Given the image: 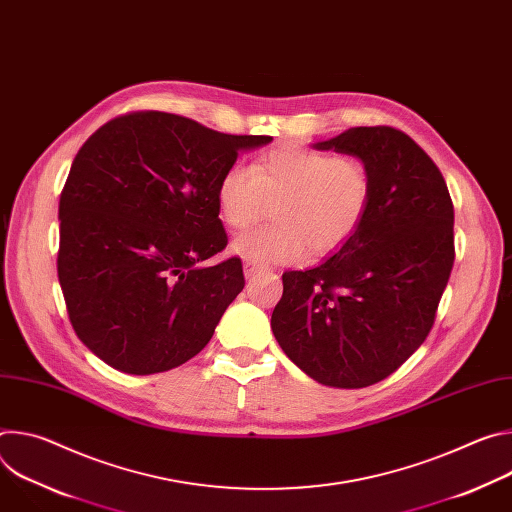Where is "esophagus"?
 Returning <instances> with one entry per match:
<instances>
[{"label":"esophagus","instance_id":"1","mask_svg":"<svg viewBox=\"0 0 512 512\" xmlns=\"http://www.w3.org/2000/svg\"><path fill=\"white\" fill-rule=\"evenodd\" d=\"M243 269H245V277H253L255 273L263 271V265H259L257 261H251V259H245L243 263Z\"/></svg>","mask_w":512,"mask_h":512}]
</instances>
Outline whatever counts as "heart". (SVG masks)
Listing matches in <instances>:
<instances>
[{
    "label": "heart",
    "mask_w": 512,
    "mask_h": 512,
    "mask_svg": "<svg viewBox=\"0 0 512 512\" xmlns=\"http://www.w3.org/2000/svg\"><path fill=\"white\" fill-rule=\"evenodd\" d=\"M369 168L304 145H283L251 170L231 166L218 180L216 204L225 223L247 229L273 202L275 223L237 237L233 253L257 263L300 261L308 247L320 257L346 243L369 210Z\"/></svg>",
    "instance_id": "heart-1"
}]
</instances>
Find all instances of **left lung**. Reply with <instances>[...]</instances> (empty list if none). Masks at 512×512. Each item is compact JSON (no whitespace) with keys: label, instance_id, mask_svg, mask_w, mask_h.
Here are the masks:
<instances>
[{"label":"left lung","instance_id":"8db88e82","mask_svg":"<svg viewBox=\"0 0 512 512\" xmlns=\"http://www.w3.org/2000/svg\"><path fill=\"white\" fill-rule=\"evenodd\" d=\"M369 168L356 233L318 267L283 273L271 330L326 387L362 389L395 373L427 338L454 265V204L419 145L393 127H350L314 143Z\"/></svg>","mask_w":512,"mask_h":512}]
</instances>
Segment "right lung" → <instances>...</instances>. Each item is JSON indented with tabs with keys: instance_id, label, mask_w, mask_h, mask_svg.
Listing matches in <instances>:
<instances>
[{
	"instance_id": "obj_1",
	"label": "right lung",
	"mask_w": 512,
	"mask_h": 512,
	"mask_svg": "<svg viewBox=\"0 0 512 512\" xmlns=\"http://www.w3.org/2000/svg\"><path fill=\"white\" fill-rule=\"evenodd\" d=\"M271 139L137 111L85 141L58 204V281L72 328L109 367L164 373L208 344L245 287L241 259L204 265L227 247L216 186Z\"/></svg>"
}]
</instances>
